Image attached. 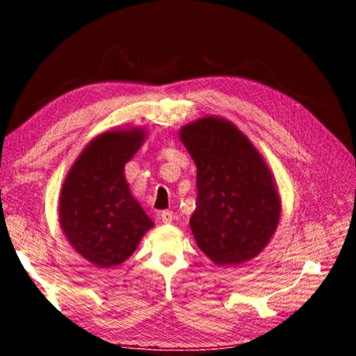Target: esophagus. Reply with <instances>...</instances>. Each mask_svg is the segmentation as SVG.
<instances>
[{"label":"esophagus","mask_w":356,"mask_h":356,"mask_svg":"<svg viewBox=\"0 0 356 356\" xmlns=\"http://www.w3.org/2000/svg\"><path fill=\"white\" fill-rule=\"evenodd\" d=\"M172 218H174V213H172L170 211H163L160 213V220H161V222H170L172 221Z\"/></svg>","instance_id":"esophagus-1"}]
</instances>
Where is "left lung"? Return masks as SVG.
Here are the masks:
<instances>
[{"label":"left lung","instance_id":"1","mask_svg":"<svg viewBox=\"0 0 356 356\" xmlns=\"http://www.w3.org/2000/svg\"><path fill=\"white\" fill-rule=\"evenodd\" d=\"M179 136L197 166L190 218L197 246L218 266L251 260L272 238L281 215L270 170L250 139L221 118H200Z\"/></svg>","mask_w":356,"mask_h":356}]
</instances>
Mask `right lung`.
<instances>
[{
  "label": "right lung",
  "instance_id": "1",
  "mask_svg": "<svg viewBox=\"0 0 356 356\" xmlns=\"http://www.w3.org/2000/svg\"><path fill=\"white\" fill-rule=\"evenodd\" d=\"M144 132L113 131L84 148L63 182L59 221L86 260L113 267L127 260L153 221L131 195L124 165L144 143Z\"/></svg>",
  "mask_w": 356,
  "mask_h": 356
}]
</instances>
